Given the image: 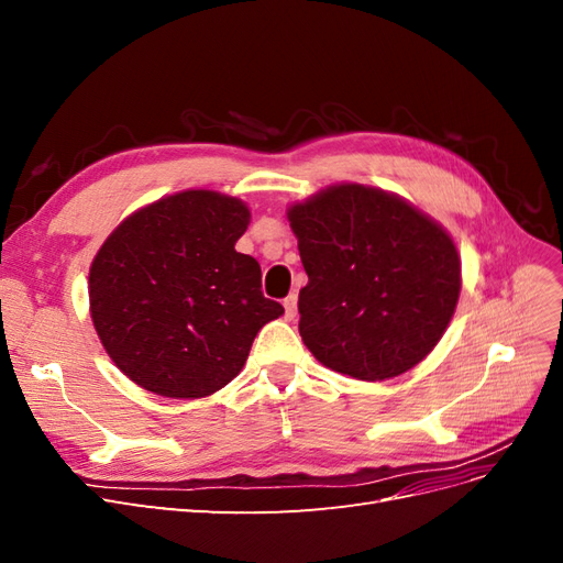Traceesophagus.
Instances as JSON below:
<instances>
[{
    "mask_svg": "<svg viewBox=\"0 0 563 563\" xmlns=\"http://www.w3.org/2000/svg\"><path fill=\"white\" fill-rule=\"evenodd\" d=\"M284 312H286V319L296 317V312H298V296L296 294L284 298Z\"/></svg>",
    "mask_w": 563,
    "mask_h": 563,
    "instance_id": "esophagus-1",
    "label": "esophagus"
}]
</instances>
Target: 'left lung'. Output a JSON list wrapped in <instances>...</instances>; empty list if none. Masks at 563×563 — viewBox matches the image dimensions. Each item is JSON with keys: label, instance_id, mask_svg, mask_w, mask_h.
<instances>
[{"label": "left lung", "instance_id": "1", "mask_svg": "<svg viewBox=\"0 0 563 563\" xmlns=\"http://www.w3.org/2000/svg\"><path fill=\"white\" fill-rule=\"evenodd\" d=\"M288 223L308 272L298 331L323 366L373 383L434 350L460 296V255L437 220L378 187L343 183L294 203Z\"/></svg>", "mask_w": 563, "mask_h": 563}]
</instances>
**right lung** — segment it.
Returning <instances> with one entry per match:
<instances>
[{
	"label": "right lung",
	"mask_w": 563,
	"mask_h": 563,
	"mask_svg": "<svg viewBox=\"0 0 563 563\" xmlns=\"http://www.w3.org/2000/svg\"><path fill=\"white\" fill-rule=\"evenodd\" d=\"M242 199L185 190L131 213L89 269L96 333L117 368L159 397L201 399L246 364L253 338L284 314L261 265L234 249Z\"/></svg>",
	"instance_id": "right-lung-1"
}]
</instances>
